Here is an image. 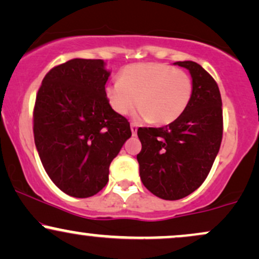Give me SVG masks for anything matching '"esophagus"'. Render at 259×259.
I'll use <instances>...</instances> for the list:
<instances>
[{
    "label": "esophagus",
    "instance_id": "1",
    "mask_svg": "<svg viewBox=\"0 0 259 259\" xmlns=\"http://www.w3.org/2000/svg\"><path fill=\"white\" fill-rule=\"evenodd\" d=\"M130 129H132V134H133V136H135L136 134H138V125H136L135 123H132V124H130Z\"/></svg>",
    "mask_w": 259,
    "mask_h": 259
}]
</instances>
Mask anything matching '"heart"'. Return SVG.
Segmentation results:
<instances>
[{"label":"heart","mask_w":259,"mask_h":259,"mask_svg":"<svg viewBox=\"0 0 259 259\" xmlns=\"http://www.w3.org/2000/svg\"><path fill=\"white\" fill-rule=\"evenodd\" d=\"M192 79L184 70L165 63L127 65L119 80L106 86V97L117 114L126 115L140 107V119L157 125L173 123L185 112L192 97Z\"/></svg>","instance_id":"1"}]
</instances>
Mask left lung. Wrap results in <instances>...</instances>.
I'll list each match as a JSON object with an SVG mask.
<instances>
[{"label": "left lung", "mask_w": 259, "mask_h": 259, "mask_svg": "<svg viewBox=\"0 0 259 259\" xmlns=\"http://www.w3.org/2000/svg\"><path fill=\"white\" fill-rule=\"evenodd\" d=\"M174 64L189 70L192 97L185 112L162 127H139L140 178L163 200H180L206 180L223 138L222 97L215 80L192 61Z\"/></svg>", "instance_id": "left-lung-1"}]
</instances>
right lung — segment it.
I'll return each mask as SVG.
<instances>
[{
    "instance_id": "add662e5",
    "label": "right lung",
    "mask_w": 259,
    "mask_h": 259,
    "mask_svg": "<svg viewBox=\"0 0 259 259\" xmlns=\"http://www.w3.org/2000/svg\"><path fill=\"white\" fill-rule=\"evenodd\" d=\"M102 59L74 58L45 75L32 114L35 146L45 170L64 194L96 195L109 165L132 136L130 123L106 97Z\"/></svg>"
}]
</instances>
